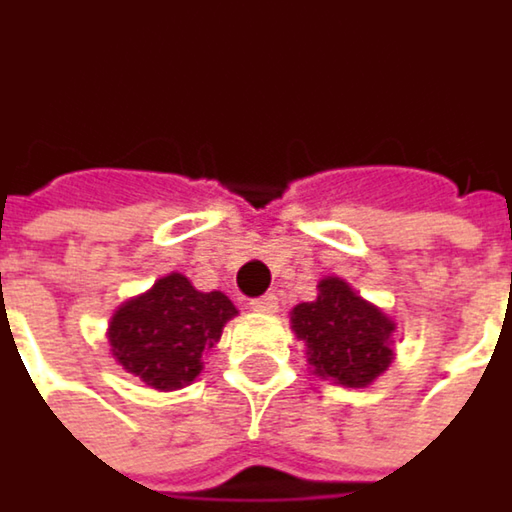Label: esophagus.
I'll list each match as a JSON object with an SVG mask.
<instances>
[{
    "label": "esophagus",
    "mask_w": 512,
    "mask_h": 512,
    "mask_svg": "<svg viewBox=\"0 0 512 512\" xmlns=\"http://www.w3.org/2000/svg\"><path fill=\"white\" fill-rule=\"evenodd\" d=\"M248 306H251V312L276 315V312H279V297H276V294H264V297H258V300H251Z\"/></svg>",
    "instance_id": "1"
}]
</instances>
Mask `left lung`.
Masks as SVG:
<instances>
[{
    "mask_svg": "<svg viewBox=\"0 0 512 512\" xmlns=\"http://www.w3.org/2000/svg\"><path fill=\"white\" fill-rule=\"evenodd\" d=\"M291 330L309 369L339 387H372L396 360V321L339 276H324L318 297L291 309Z\"/></svg>",
    "mask_w": 512,
    "mask_h": 512,
    "instance_id": "left-lung-1",
    "label": "left lung"
}]
</instances>
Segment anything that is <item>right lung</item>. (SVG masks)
Returning <instances> with one entry per match:
<instances>
[{
  "instance_id": "right-lung-1",
  "label": "right lung",
  "mask_w": 512,
  "mask_h": 512,
  "mask_svg": "<svg viewBox=\"0 0 512 512\" xmlns=\"http://www.w3.org/2000/svg\"><path fill=\"white\" fill-rule=\"evenodd\" d=\"M239 312L221 291H197L182 273L155 285L110 315L107 345L113 360L158 393L182 390L203 372V354Z\"/></svg>"
}]
</instances>
